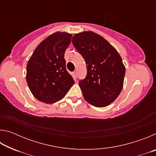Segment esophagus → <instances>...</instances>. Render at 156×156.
Here are the masks:
<instances>
[{
    "mask_svg": "<svg viewBox=\"0 0 156 156\" xmlns=\"http://www.w3.org/2000/svg\"><path fill=\"white\" fill-rule=\"evenodd\" d=\"M73 77L74 79H76L78 78V72L77 71H75V72H73Z\"/></svg>",
    "mask_w": 156,
    "mask_h": 156,
    "instance_id": "1",
    "label": "esophagus"
}]
</instances>
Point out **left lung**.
<instances>
[{
  "label": "left lung",
  "instance_id": "8db88e82",
  "mask_svg": "<svg viewBox=\"0 0 156 156\" xmlns=\"http://www.w3.org/2000/svg\"><path fill=\"white\" fill-rule=\"evenodd\" d=\"M72 43L87 67L86 78L79 83L84 98L96 107L110 105L123 88L125 67L122 58L106 39L93 31L75 34Z\"/></svg>",
  "mask_w": 156,
  "mask_h": 156
}]
</instances>
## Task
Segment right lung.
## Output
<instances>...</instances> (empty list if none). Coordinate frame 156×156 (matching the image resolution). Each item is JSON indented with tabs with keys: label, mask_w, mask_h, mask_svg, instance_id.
<instances>
[{
	"label": "right lung",
	"mask_w": 156,
	"mask_h": 156,
	"mask_svg": "<svg viewBox=\"0 0 156 156\" xmlns=\"http://www.w3.org/2000/svg\"><path fill=\"white\" fill-rule=\"evenodd\" d=\"M72 34L56 31L38 44L28 60L26 80L31 94L47 104L61 100L74 84L66 69L65 52Z\"/></svg>",
	"instance_id": "1"
}]
</instances>
